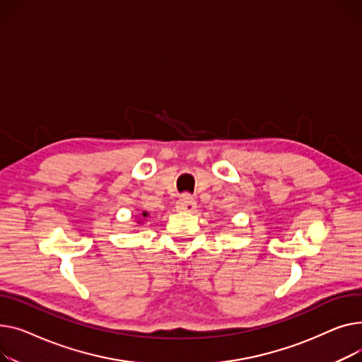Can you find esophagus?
Returning a JSON list of instances; mask_svg holds the SVG:
<instances>
[{
	"label": "esophagus",
	"instance_id": "obj_1",
	"mask_svg": "<svg viewBox=\"0 0 362 362\" xmlns=\"http://www.w3.org/2000/svg\"><path fill=\"white\" fill-rule=\"evenodd\" d=\"M196 207H197L196 200L191 197V196H188V194L182 196L177 202V210H180V211H193Z\"/></svg>",
	"mask_w": 362,
	"mask_h": 362
}]
</instances>
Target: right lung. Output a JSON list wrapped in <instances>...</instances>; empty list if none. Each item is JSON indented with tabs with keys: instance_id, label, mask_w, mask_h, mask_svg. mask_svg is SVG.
Segmentation results:
<instances>
[{
	"instance_id": "obj_1",
	"label": "right lung",
	"mask_w": 362,
	"mask_h": 362,
	"mask_svg": "<svg viewBox=\"0 0 362 362\" xmlns=\"http://www.w3.org/2000/svg\"><path fill=\"white\" fill-rule=\"evenodd\" d=\"M141 216H143V218H147V211H143Z\"/></svg>"
}]
</instances>
